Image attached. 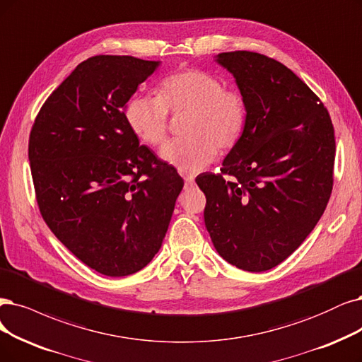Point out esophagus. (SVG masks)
Returning a JSON list of instances; mask_svg holds the SVG:
<instances>
[{
    "instance_id": "esophagus-1",
    "label": "esophagus",
    "mask_w": 362,
    "mask_h": 362,
    "mask_svg": "<svg viewBox=\"0 0 362 362\" xmlns=\"http://www.w3.org/2000/svg\"><path fill=\"white\" fill-rule=\"evenodd\" d=\"M194 185H195V182H194V177H191V176L185 177V189H191Z\"/></svg>"
}]
</instances>
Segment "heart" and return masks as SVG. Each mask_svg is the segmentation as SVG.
Masks as SVG:
<instances>
[{
  "label": "heart",
  "instance_id": "b5f03b06",
  "mask_svg": "<svg viewBox=\"0 0 362 362\" xmlns=\"http://www.w3.org/2000/svg\"><path fill=\"white\" fill-rule=\"evenodd\" d=\"M222 80L211 73L188 69L165 77L159 95L137 93L125 109L131 129L151 146L163 143L168 132V109L189 110L185 125L188 137L165 143L159 156L185 174L203 171L223 149L233 147L246 127L247 107L242 93L223 89Z\"/></svg>",
  "mask_w": 362,
  "mask_h": 362
}]
</instances>
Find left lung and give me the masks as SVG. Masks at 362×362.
Masks as SVG:
<instances>
[{"label":"left lung","instance_id":"left-lung-1","mask_svg":"<svg viewBox=\"0 0 362 362\" xmlns=\"http://www.w3.org/2000/svg\"><path fill=\"white\" fill-rule=\"evenodd\" d=\"M216 62L234 76L247 119L222 173L198 176L197 185L219 255L259 273L298 249L322 216L332 191L334 128L312 89L279 61L235 50Z\"/></svg>","mask_w":362,"mask_h":362}]
</instances>
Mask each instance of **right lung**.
<instances>
[{
  "label": "right lung",
  "mask_w": 362,
  "mask_h": 362,
  "mask_svg": "<svg viewBox=\"0 0 362 362\" xmlns=\"http://www.w3.org/2000/svg\"><path fill=\"white\" fill-rule=\"evenodd\" d=\"M159 61L98 55L50 93L28 158L42 216L74 257L104 276L137 273L160 249L183 188L128 124L125 109Z\"/></svg>",
  "instance_id": "right-lung-1"
}]
</instances>
